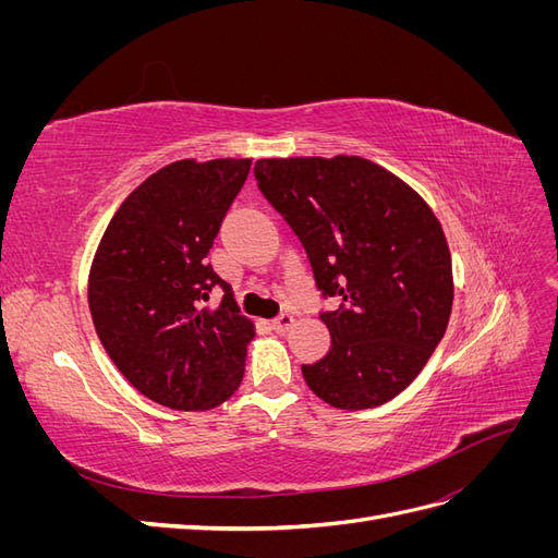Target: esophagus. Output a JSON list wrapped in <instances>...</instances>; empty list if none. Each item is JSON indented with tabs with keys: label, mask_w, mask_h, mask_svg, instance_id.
<instances>
[{
	"label": "esophagus",
	"mask_w": 558,
	"mask_h": 558,
	"mask_svg": "<svg viewBox=\"0 0 558 558\" xmlns=\"http://www.w3.org/2000/svg\"><path fill=\"white\" fill-rule=\"evenodd\" d=\"M293 324H295L293 314H281V316H277V318L272 320V328H275L277 332H289Z\"/></svg>",
	"instance_id": "esophagus-1"
}]
</instances>
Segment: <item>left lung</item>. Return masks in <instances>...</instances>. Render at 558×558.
Masks as SVG:
<instances>
[{
    "label": "left lung",
    "mask_w": 558,
    "mask_h": 558,
    "mask_svg": "<svg viewBox=\"0 0 558 558\" xmlns=\"http://www.w3.org/2000/svg\"><path fill=\"white\" fill-rule=\"evenodd\" d=\"M253 174L305 246L320 295L340 298L320 312L330 351L302 377L337 410L379 408L414 381L449 324L440 221L408 183L359 156L265 158Z\"/></svg>",
    "instance_id": "1"
}]
</instances>
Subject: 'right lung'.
Masks as SVG:
<instances>
[{
    "instance_id": "obj_1",
    "label": "right lung",
    "mask_w": 558,
    "mask_h": 558,
    "mask_svg": "<svg viewBox=\"0 0 558 558\" xmlns=\"http://www.w3.org/2000/svg\"><path fill=\"white\" fill-rule=\"evenodd\" d=\"M251 160H179L134 189L107 226L88 277L99 342L140 393L211 410L238 391L253 324L207 256ZM225 291L216 311L211 290Z\"/></svg>"
}]
</instances>
